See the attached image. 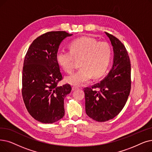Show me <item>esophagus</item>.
I'll list each match as a JSON object with an SVG mask.
<instances>
[{"label":"esophagus","instance_id":"esophagus-1","mask_svg":"<svg viewBox=\"0 0 152 152\" xmlns=\"http://www.w3.org/2000/svg\"><path fill=\"white\" fill-rule=\"evenodd\" d=\"M77 89H78V87H77V86H72V91H75V90H76Z\"/></svg>","mask_w":152,"mask_h":152}]
</instances>
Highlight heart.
Returning <instances> with one entry per match:
<instances>
[{
  "label": "heart",
  "instance_id": "1",
  "mask_svg": "<svg viewBox=\"0 0 152 152\" xmlns=\"http://www.w3.org/2000/svg\"><path fill=\"white\" fill-rule=\"evenodd\" d=\"M69 49V51H59L56 56L58 64L69 74L74 70L75 59L80 60L81 68L66 78L68 83L82 85L90 81L92 76L99 78L107 71L112 55L111 48L107 42L83 37L71 42Z\"/></svg>",
  "mask_w": 152,
  "mask_h": 152
}]
</instances>
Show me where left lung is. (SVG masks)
<instances>
[{"mask_svg":"<svg viewBox=\"0 0 152 152\" xmlns=\"http://www.w3.org/2000/svg\"><path fill=\"white\" fill-rule=\"evenodd\" d=\"M105 33L113 47V67L100 83L84 89L86 113L97 122L113 119L119 114L131 89V65L127 51L119 39Z\"/></svg>","mask_w":152,"mask_h":152,"instance_id":"left-lung-1","label":"left lung"}]
</instances>
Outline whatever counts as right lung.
<instances>
[{
    "instance_id": "right-lung-1",
    "label": "right lung",
    "mask_w": 152,
    "mask_h": 152,
    "mask_svg": "<svg viewBox=\"0 0 152 152\" xmlns=\"http://www.w3.org/2000/svg\"><path fill=\"white\" fill-rule=\"evenodd\" d=\"M72 35L64 31L45 33L32 42L26 53L22 94L29 114L38 122L52 124L64 115V99L71 87L58 86L63 76L56 56L61 42Z\"/></svg>"
}]
</instances>
